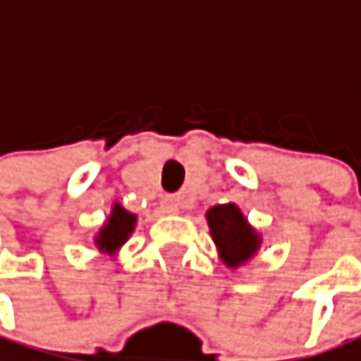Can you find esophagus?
Masks as SVG:
<instances>
[{
    "mask_svg": "<svg viewBox=\"0 0 361 361\" xmlns=\"http://www.w3.org/2000/svg\"><path fill=\"white\" fill-rule=\"evenodd\" d=\"M177 209H179V201H177L175 197H164V201H162V212L175 214Z\"/></svg>",
    "mask_w": 361,
    "mask_h": 361,
    "instance_id": "esophagus-1",
    "label": "esophagus"
}]
</instances>
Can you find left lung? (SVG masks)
Returning <instances> with one entry per match:
<instances>
[{"label": "left lung", "instance_id": "8db88e82", "mask_svg": "<svg viewBox=\"0 0 361 361\" xmlns=\"http://www.w3.org/2000/svg\"><path fill=\"white\" fill-rule=\"evenodd\" d=\"M205 216L212 240L226 267L235 269L248 263L259 252L261 235L250 226V222L235 203L214 205L212 209H207Z\"/></svg>", "mask_w": 361, "mask_h": 361}]
</instances>
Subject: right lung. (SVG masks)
I'll return each instance as SVG.
<instances>
[{
    "label": "right lung",
    "mask_w": 361,
    "mask_h": 361,
    "mask_svg": "<svg viewBox=\"0 0 361 361\" xmlns=\"http://www.w3.org/2000/svg\"><path fill=\"white\" fill-rule=\"evenodd\" d=\"M135 224H137V216L133 212L123 209L119 203H115L109 218H106V222L98 231L96 246L102 252L115 255L128 242V238H130V233L135 231Z\"/></svg>",
    "instance_id": "right-lung-1"
}]
</instances>
